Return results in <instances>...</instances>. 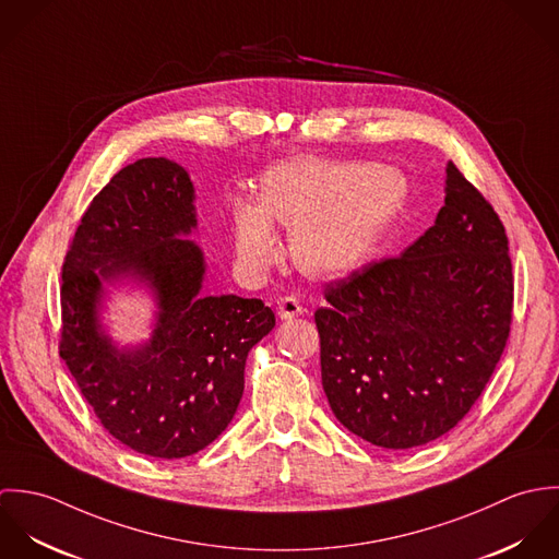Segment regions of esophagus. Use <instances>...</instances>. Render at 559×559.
Returning a JSON list of instances; mask_svg holds the SVG:
<instances>
[{
	"label": "esophagus",
	"mask_w": 559,
	"mask_h": 559,
	"mask_svg": "<svg viewBox=\"0 0 559 559\" xmlns=\"http://www.w3.org/2000/svg\"><path fill=\"white\" fill-rule=\"evenodd\" d=\"M277 314H280V319L284 320L297 319V317L304 314V304L295 295L280 297L277 299Z\"/></svg>",
	"instance_id": "obj_1"
}]
</instances>
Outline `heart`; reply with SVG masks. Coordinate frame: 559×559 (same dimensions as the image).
Returning <instances> with one entry per match:
<instances>
[{
	"mask_svg": "<svg viewBox=\"0 0 559 559\" xmlns=\"http://www.w3.org/2000/svg\"><path fill=\"white\" fill-rule=\"evenodd\" d=\"M406 198L394 167L301 157L264 171L258 200L233 202V245L240 269L260 275L277 255L271 219L290 233L297 264L308 273L340 275L368 260Z\"/></svg>",
	"mask_w": 559,
	"mask_h": 559,
	"instance_id": "heart-1",
	"label": "heart"
}]
</instances>
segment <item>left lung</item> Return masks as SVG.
<instances>
[{
  "instance_id": "obj_1",
  "label": "left lung",
  "mask_w": 559,
  "mask_h": 559,
  "mask_svg": "<svg viewBox=\"0 0 559 559\" xmlns=\"http://www.w3.org/2000/svg\"><path fill=\"white\" fill-rule=\"evenodd\" d=\"M324 299L314 322L335 417L379 448L430 443L469 413L503 355L514 308L506 228L448 160L435 226L326 284Z\"/></svg>"
}]
</instances>
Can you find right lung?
<instances>
[{
  "label": "right lung",
  "mask_w": 559,
  "mask_h": 559,
  "mask_svg": "<svg viewBox=\"0 0 559 559\" xmlns=\"http://www.w3.org/2000/svg\"><path fill=\"white\" fill-rule=\"evenodd\" d=\"M195 228L193 185L163 159L122 167L90 202L62 264L60 357L103 428L155 459H185L233 421L249 350L275 326L260 299L200 297L204 258L176 239ZM148 278L160 299L154 340L116 352L97 331L99 282Z\"/></svg>",
  "instance_id": "add662e5"
}]
</instances>
